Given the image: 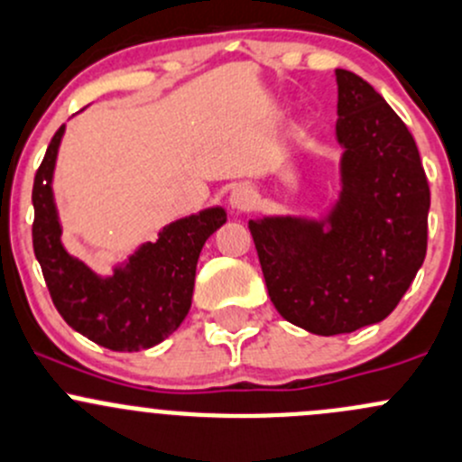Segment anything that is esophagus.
<instances>
[{"instance_id": "obj_1", "label": "esophagus", "mask_w": 462, "mask_h": 462, "mask_svg": "<svg viewBox=\"0 0 462 462\" xmlns=\"http://www.w3.org/2000/svg\"><path fill=\"white\" fill-rule=\"evenodd\" d=\"M229 204H231L233 211H237V213L249 211V208L255 204L254 189H251V186H245V184L237 186V189H233V193L229 195Z\"/></svg>"}]
</instances>
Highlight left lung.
Listing matches in <instances>:
<instances>
[{
    "mask_svg": "<svg viewBox=\"0 0 462 462\" xmlns=\"http://www.w3.org/2000/svg\"><path fill=\"white\" fill-rule=\"evenodd\" d=\"M339 198L319 220H249L273 308L312 335L384 321L427 254L431 195L409 127L353 71L337 69Z\"/></svg>",
    "mask_w": 462,
    "mask_h": 462,
    "instance_id": "obj_1",
    "label": "left lung"
}]
</instances>
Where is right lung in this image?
<instances>
[{
  "label": "right lung",
  "mask_w": 462,
  "mask_h": 462,
  "mask_svg": "<svg viewBox=\"0 0 462 462\" xmlns=\"http://www.w3.org/2000/svg\"><path fill=\"white\" fill-rule=\"evenodd\" d=\"M65 125L53 134L33 181V251L60 317L103 348H152L181 326L190 310L199 251L226 222L222 207L171 222L157 242L141 245L112 276H98L62 245L53 171Z\"/></svg>",
  "instance_id": "right-lung-1"
}]
</instances>
